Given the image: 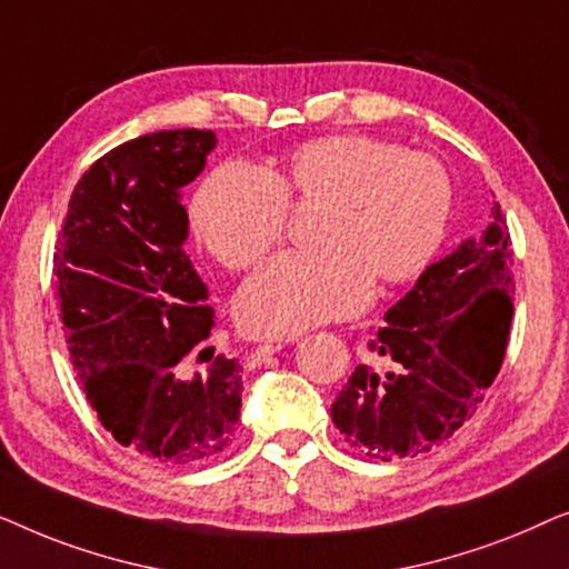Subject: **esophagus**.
I'll list each match as a JSON object with an SVG mask.
<instances>
[{"label": "esophagus", "mask_w": 569, "mask_h": 569, "mask_svg": "<svg viewBox=\"0 0 569 569\" xmlns=\"http://www.w3.org/2000/svg\"><path fill=\"white\" fill-rule=\"evenodd\" d=\"M284 345L282 341H267V345H259L253 349L251 355H248V365H256V362H261L263 357H271V355H277L279 349H282Z\"/></svg>", "instance_id": "esophagus-1"}]
</instances>
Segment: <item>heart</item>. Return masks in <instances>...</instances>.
Instances as JSON below:
<instances>
[{
  "label": "heart",
  "mask_w": 569,
  "mask_h": 569,
  "mask_svg": "<svg viewBox=\"0 0 569 569\" xmlns=\"http://www.w3.org/2000/svg\"><path fill=\"white\" fill-rule=\"evenodd\" d=\"M287 207H321L313 253H282L236 300L251 337H295L370 300L372 282L422 274L446 238L453 186L440 160L362 134L310 139L267 173L222 166L199 186L191 222L228 269H248L282 238Z\"/></svg>",
  "instance_id": "b5f03b06"
}]
</instances>
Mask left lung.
Masks as SVG:
<instances>
[{
  "label": "left lung",
  "instance_id": "1",
  "mask_svg": "<svg viewBox=\"0 0 569 569\" xmlns=\"http://www.w3.org/2000/svg\"><path fill=\"white\" fill-rule=\"evenodd\" d=\"M512 243L500 204L479 240L422 271L386 313L370 352L331 403L349 446L368 458H415L469 422L502 368L512 321Z\"/></svg>",
  "mask_w": 569,
  "mask_h": 569
}]
</instances>
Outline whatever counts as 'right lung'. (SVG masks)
<instances>
[{
  "label": "right lung",
  "mask_w": 569,
  "mask_h": 569,
  "mask_svg": "<svg viewBox=\"0 0 569 569\" xmlns=\"http://www.w3.org/2000/svg\"><path fill=\"white\" fill-rule=\"evenodd\" d=\"M209 129L154 131L84 170L61 224L53 271L61 323L90 407L116 442L168 466H199L230 446L240 417V365L191 349L214 310L183 251L181 189L204 170Z\"/></svg>",
  "instance_id": "right-lung-1"
}]
</instances>
